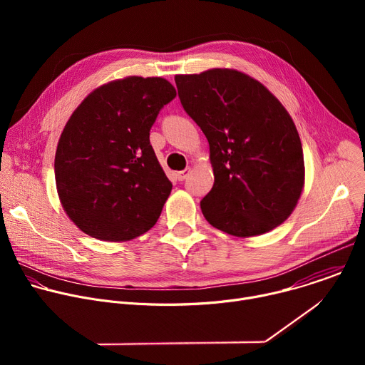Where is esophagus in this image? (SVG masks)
<instances>
[{
  "instance_id": "34e87169",
  "label": "esophagus",
  "mask_w": 365,
  "mask_h": 365,
  "mask_svg": "<svg viewBox=\"0 0 365 365\" xmlns=\"http://www.w3.org/2000/svg\"><path fill=\"white\" fill-rule=\"evenodd\" d=\"M189 173H190V168H187V169H185V170H182V172H178V179L182 182V180H185L187 176H189Z\"/></svg>"
}]
</instances>
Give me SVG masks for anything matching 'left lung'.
<instances>
[{
	"mask_svg": "<svg viewBox=\"0 0 365 365\" xmlns=\"http://www.w3.org/2000/svg\"><path fill=\"white\" fill-rule=\"evenodd\" d=\"M185 111L210 143L214 186L205 220L240 238L266 234L294 211L304 186L303 150L282 102L235 69L176 75Z\"/></svg>",
	"mask_w": 365,
	"mask_h": 365,
	"instance_id": "left-lung-1",
	"label": "left lung"
}]
</instances>
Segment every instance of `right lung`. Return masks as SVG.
Returning <instances> with one entry per match:
<instances>
[{"label":"right lung","mask_w":365,"mask_h":365,"mask_svg":"<svg viewBox=\"0 0 365 365\" xmlns=\"http://www.w3.org/2000/svg\"><path fill=\"white\" fill-rule=\"evenodd\" d=\"M175 96L165 78L127 76L92 91L68 120L56 148V189L66 215L89 237L130 241L158 222L172 183L150 128Z\"/></svg>","instance_id":"1"}]
</instances>
